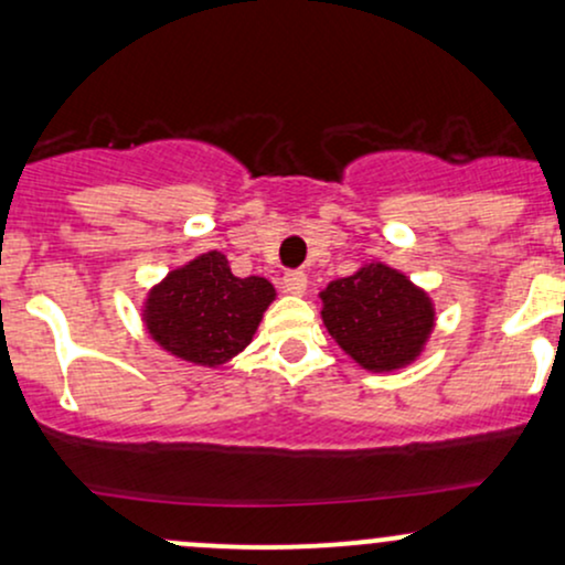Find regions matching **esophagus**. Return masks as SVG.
Listing matches in <instances>:
<instances>
[{"mask_svg": "<svg viewBox=\"0 0 565 565\" xmlns=\"http://www.w3.org/2000/svg\"><path fill=\"white\" fill-rule=\"evenodd\" d=\"M307 285H309V280L303 271H288V275L282 277L285 294H290V296H303L307 294Z\"/></svg>", "mask_w": 565, "mask_h": 565, "instance_id": "esophagus-1", "label": "esophagus"}]
</instances>
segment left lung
I'll return each mask as SVG.
<instances>
[{"label":"left lung","instance_id":"obj_1","mask_svg":"<svg viewBox=\"0 0 565 565\" xmlns=\"http://www.w3.org/2000/svg\"><path fill=\"white\" fill-rule=\"evenodd\" d=\"M322 322L360 367L390 373L414 363L435 328V303L403 271L363 264L320 294Z\"/></svg>","mask_w":565,"mask_h":565}]
</instances>
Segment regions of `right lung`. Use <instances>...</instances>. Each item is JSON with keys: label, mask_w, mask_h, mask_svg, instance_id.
<instances>
[{"label": "right lung", "mask_w": 565, "mask_h": 565, "mask_svg": "<svg viewBox=\"0 0 565 565\" xmlns=\"http://www.w3.org/2000/svg\"><path fill=\"white\" fill-rule=\"evenodd\" d=\"M275 285L234 277L224 253L207 250L168 271L143 301L146 333L186 363L218 367L250 344Z\"/></svg>", "instance_id": "obj_1"}]
</instances>
